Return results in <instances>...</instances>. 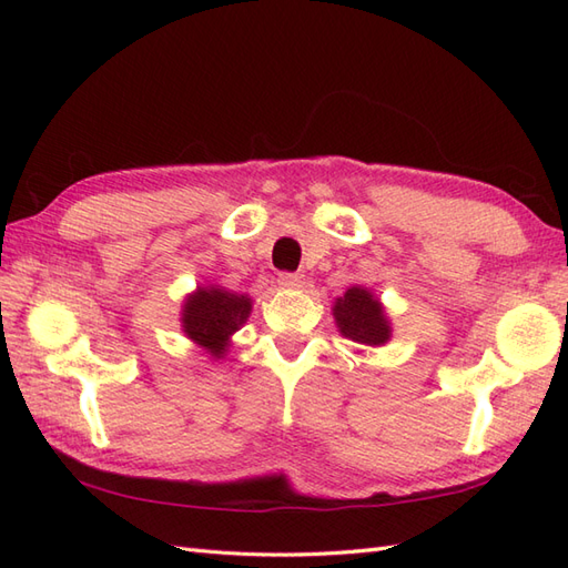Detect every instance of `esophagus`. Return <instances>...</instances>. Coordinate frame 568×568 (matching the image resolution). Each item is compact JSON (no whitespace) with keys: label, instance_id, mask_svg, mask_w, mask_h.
Returning a JSON list of instances; mask_svg holds the SVG:
<instances>
[{"label":"esophagus","instance_id":"esophagus-1","mask_svg":"<svg viewBox=\"0 0 568 568\" xmlns=\"http://www.w3.org/2000/svg\"><path fill=\"white\" fill-rule=\"evenodd\" d=\"M280 284L288 286V288H298L303 284V277H301V274H294V272H282L280 274Z\"/></svg>","mask_w":568,"mask_h":568}]
</instances>
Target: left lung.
I'll return each instance as SVG.
<instances>
[{"label": "left lung", "instance_id": "8db88e82", "mask_svg": "<svg viewBox=\"0 0 568 568\" xmlns=\"http://www.w3.org/2000/svg\"><path fill=\"white\" fill-rule=\"evenodd\" d=\"M334 315L338 320L341 334L369 346H382L388 338V326L382 317V305L372 301L365 288H348L346 296L334 305Z\"/></svg>", "mask_w": 568, "mask_h": 568}]
</instances>
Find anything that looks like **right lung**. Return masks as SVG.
Wrapping results in <instances>:
<instances>
[{"mask_svg":"<svg viewBox=\"0 0 568 568\" xmlns=\"http://www.w3.org/2000/svg\"><path fill=\"white\" fill-rule=\"evenodd\" d=\"M251 298L227 294L222 288H203L184 305V332L213 353H222L230 334L246 322Z\"/></svg>","mask_w":568,"mask_h":568,"instance_id":"right-lung-1","label":"right lung"}]
</instances>
